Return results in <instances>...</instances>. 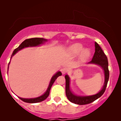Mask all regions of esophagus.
Wrapping results in <instances>:
<instances>
[{
    "label": "esophagus",
    "mask_w": 121,
    "mask_h": 121,
    "mask_svg": "<svg viewBox=\"0 0 121 121\" xmlns=\"http://www.w3.org/2000/svg\"><path fill=\"white\" fill-rule=\"evenodd\" d=\"M61 72L63 74H64V73H67V72H69V69L66 67H63V68L61 69Z\"/></svg>",
    "instance_id": "1"
}]
</instances>
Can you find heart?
I'll use <instances>...</instances> for the list:
<instances>
[{"mask_svg":"<svg viewBox=\"0 0 121 121\" xmlns=\"http://www.w3.org/2000/svg\"><path fill=\"white\" fill-rule=\"evenodd\" d=\"M83 49V45L81 43H75L72 45L69 48V52L73 56L78 55L82 51L81 58L82 60H85L87 59L90 55V51L88 49Z\"/></svg>","mask_w":121,"mask_h":121,"instance_id":"1","label":"heart"}]
</instances>
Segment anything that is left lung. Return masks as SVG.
I'll use <instances>...</instances> for the list:
<instances>
[{
  "mask_svg": "<svg viewBox=\"0 0 121 121\" xmlns=\"http://www.w3.org/2000/svg\"><path fill=\"white\" fill-rule=\"evenodd\" d=\"M95 53L94 54L92 60L89 63L98 64L103 69L105 74V82L103 88L99 93L93 95H90V96L76 95L74 94L70 90V79L67 75H66L65 76V79H66V95L69 100L72 103H73L79 105H84L91 103L97 99H99V97H100L105 92V90L106 88L109 78V69H108V58H107L106 55H105V54L104 53V52L103 51L101 47L99 46V44L97 42H95Z\"/></svg>",
  "mask_w": 121,
  "mask_h": 121,
  "instance_id": "1",
  "label": "left lung"
}]
</instances>
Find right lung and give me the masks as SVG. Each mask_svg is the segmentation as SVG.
<instances>
[{"instance_id":"add662e5","label":"right lung","mask_w":121,"mask_h":121,"mask_svg":"<svg viewBox=\"0 0 121 121\" xmlns=\"http://www.w3.org/2000/svg\"><path fill=\"white\" fill-rule=\"evenodd\" d=\"M47 41V39H45L43 38H31V39H26L24 41L22 42L21 43V45L18 47L17 48L15 49V50L13 51V53H12V55H11V58H12V56H13L14 54H16L18 51L21 50V49L24 48H26V47H33V46H38L40 44L43 43L44 42ZM10 63V62H9ZM8 64V66H9ZM61 73L60 72H57L55 74H54V76L52 78L51 80V82L49 83V86H48V89H47V91L45 92V93L44 94H43L41 96L39 97L36 98H31V99H23V98H20L22 101H24V102L29 103H39L40 101H42L43 100H45V99H47L48 97L49 94V91H50L52 85L54 83V82H55V81L56 80V79L58 77V76H61Z\"/></svg>"}]
</instances>
